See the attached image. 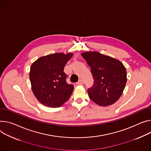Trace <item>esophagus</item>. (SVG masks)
Returning <instances> with one entry per match:
<instances>
[{
	"label": "esophagus",
	"mask_w": 151,
	"mask_h": 151,
	"mask_svg": "<svg viewBox=\"0 0 151 151\" xmlns=\"http://www.w3.org/2000/svg\"><path fill=\"white\" fill-rule=\"evenodd\" d=\"M83 83H84L83 81L82 80V79H79L76 83V84H78V85H82V84H83Z\"/></svg>",
	"instance_id": "34e87169"
}]
</instances>
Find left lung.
Instances as JSON below:
<instances>
[{
	"label": "left lung",
	"instance_id": "1",
	"mask_svg": "<svg viewBox=\"0 0 151 151\" xmlns=\"http://www.w3.org/2000/svg\"><path fill=\"white\" fill-rule=\"evenodd\" d=\"M81 55L90 67L94 79L87 91L91 100L99 106L115 103L121 96L127 83V71L119 60L97 52H87Z\"/></svg>",
	"mask_w": 151,
	"mask_h": 151
}]
</instances>
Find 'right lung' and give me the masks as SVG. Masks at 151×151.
<instances>
[{
  "mask_svg": "<svg viewBox=\"0 0 151 151\" xmlns=\"http://www.w3.org/2000/svg\"><path fill=\"white\" fill-rule=\"evenodd\" d=\"M72 56L71 53L50 54L40 57L31 65L29 79L32 90L43 105L60 107L70 98L74 87L66 82L67 76L64 68Z\"/></svg>",
  "mask_w": 151,
  "mask_h": 151,
  "instance_id": "obj_1",
  "label": "right lung"
}]
</instances>
